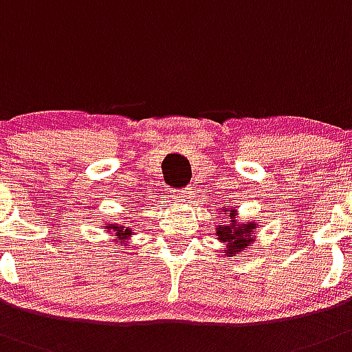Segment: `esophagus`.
I'll return each instance as SVG.
<instances>
[{
  "label": "esophagus",
  "mask_w": 352,
  "mask_h": 352,
  "mask_svg": "<svg viewBox=\"0 0 352 352\" xmlns=\"http://www.w3.org/2000/svg\"><path fill=\"white\" fill-rule=\"evenodd\" d=\"M189 192L191 191H180V192H177L175 196H173V199H175V201H188L189 199Z\"/></svg>",
  "instance_id": "esophagus-1"
}]
</instances>
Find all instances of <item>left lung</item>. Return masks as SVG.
Segmentation results:
<instances>
[{
  "instance_id": "1",
  "label": "left lung",
  "mask_w": 352,
  "mask_h": 352,
  "mask_svg": "<svg viewBox=\"0 0 352 352\" xmlns=\"http://www.w3.org/2000/svg\"><path fill=\"white\" fill-rule=\"evenodd\" d=\"M221 212H224L230 219V223H219L215 228L217 240L224 245V256L231 258V256L240 254V252H245L249 245L256 240V228L261 226V224L254 223L252 219L240 223L236 219L239 214H236L235 207H221Z\"/></svg>"
}]
</instances>
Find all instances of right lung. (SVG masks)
<instances>
[{
  "label": "right lung",
  "mask_w": 352,
  "mask_h": 352,
  "mask_svg": "<svg viewBox=\"0 0 352 352\" xmlns=\"http://www.w3.org/2000/svg\"><path fill=\"white\" fill-rule=\"evenodd\" d=\"M105 231L116 243L128 245L129 239L135 235V226H129V223H109L105 224Z\"/></svg>",
  "instance_id": "obj_1"
}]
</instances>
